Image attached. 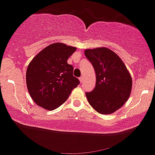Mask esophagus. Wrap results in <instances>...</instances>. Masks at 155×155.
Here are the masks:
<instances>
[{"instance_id":"1","label":"esophagus","mask_w":155,"mask_h":155,"mask_svg":"<svg viewBox=\"0 0 155 155\" xmlns=\"http://www.w3.org/2000/svg\"><path fill=\"white\" fill-rule=\"evenodd\" d=\"M83 80H84V79H83V77H82V76H81V77L79 78V81H80V82H81V83H82V82H83Z\"/></svg>"}]
</instances>
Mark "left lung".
Here are the masks:
<instances>
[{
  "mask_svg": "<svg viewBox=\"0 0 155 155\" xmlns=\"http://www.w3.org/2000/svg\"><path fill=\"white\" fill-rule=\"evenodd\" d=\"M84 54L94 68L96 87L86 93L87 101L98 113H113L130 96L132 80L121 59L107 48L86 49Z\"/></svg>",
  "mask_w": 155,
  "mask_h": 155,
  "instance_id": "1",
  "label": "left lung"
}]
</instances>
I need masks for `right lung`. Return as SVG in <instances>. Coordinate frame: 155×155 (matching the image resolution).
<instances>
[{
	"instance_id": "right-lung-1",
	"label": "right lung",
	"mask_w": 155,
	"mask_h": 155,
	"mask_svg": "<svg viewBox=\"0 0 155 155\" xmlns=\"http://www.w3.org/2000/svg\"><path fill=\"white\" fill-rule=\"evenodd\" d=\"M76 48L62 42L51 44L31 61L26 71L28 93L38 106L53 110L60 107L79 84L68 59Z\"/></svg>"
}]
</instances>
